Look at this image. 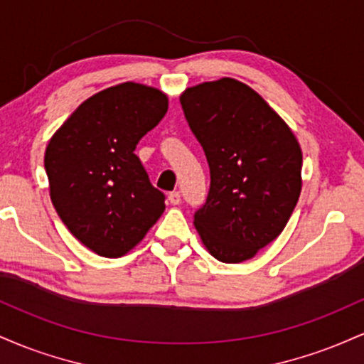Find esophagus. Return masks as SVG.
I'll return each instance as SVG.
<instances>
[{
  "mask_svg": "<svg viewBox=\"0 0 364 364\" xmlns=\"http://www.w3.org/2000/svg\"><path fill=\"white\" fill-rule=\"evenodd\" d=\"M168 198L173 205H179V203H181V193H179V191H171Z\"/></svg>",
  "mask_w": 364,
  "mask_h": 364,
  "instance_id": "obj_1",
  "label": "esophagus"
}]
</instances>
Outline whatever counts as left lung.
<instances>
[{"label":"left lung","instance_id":"left-lung-1","mask_svg":"<svg viewBox=\"0 0 364 364\" xmlns=\"http://www.w3.org/2000/svg\"><path fill=\"white\" fill-rule=\"evenodd\" d=\"M185 118L210 168L195 228L212 257L241 263L272 243L301 193L303 152L292 129L258 92L236 78L188 87Z\"/></svg>","mask_w":364,"mask_h":364}]
</instances>
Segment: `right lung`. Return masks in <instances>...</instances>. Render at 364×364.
<instances>
[{"mask_svg":"<svg viewBox=\"0 0 364 364\" xmlns=\"http://www.w3.org/2000/svg\"><path fill=\"white\" fill-rule=\"evenodd\" d=\"M168 106V95L156 87L119 83L83 101L46 147L58 215L101 257L132 252L166 210L164 193L150 185L135 149Z\"/></svg>","mask_w":364,"mask_h":364,"instance_id":"obj_1","label":"right lung"}]
</instances>
